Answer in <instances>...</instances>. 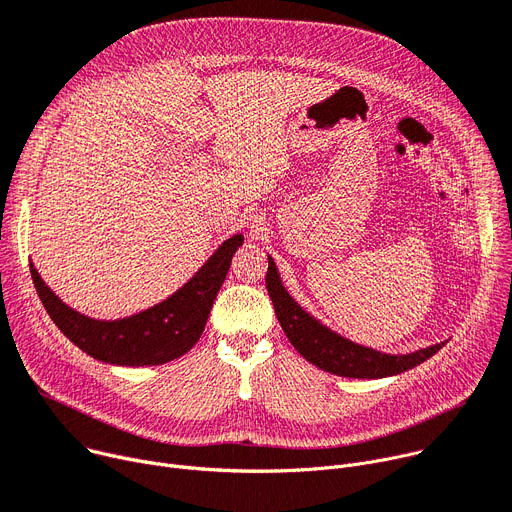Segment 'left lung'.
<instances>
[{"label":"left lung","mask_w":512,"mask_h":512,"mask_svg":"<svg viewBox=\"0 0 512 512\" xmlns=\"http://www.w3.org/2000/svg\"><path fill=\"white\" fill-rule=\"evenodd\" d=\"M267 263L265 288L286 337L306 361L329 371V374L355 380H380L398 376L402 371L421 365L433 357L447 343L443 341L404 355L384 353L374 347L359 345L329 329L327 324H322L316 316L304 310L286 290L271 255H267Z\"/></svg>","instance_id":"1"}]
</instances>
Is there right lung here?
Masks as SVG:
<instances>
[{
    "label": "right lung",
    "instance_id": "1",
    "mask_svg": "<svg viewBox=\"0 0 512 512\" xmlns=\"http://www.w3.org/2000/svg\"><path fill=\"white\" fill-rule=\"evenodd\" d=\"M243 241V232L232 235L169 298L116 320L91 318L73 310L44 284L34 263H30V273L44 310L59 331L89 357L124 367L163 365L185 355L200 341L232 255Z\"/></svg>",
    "mask_w": 512,
    "mask_h": 512
}]
</instances>
